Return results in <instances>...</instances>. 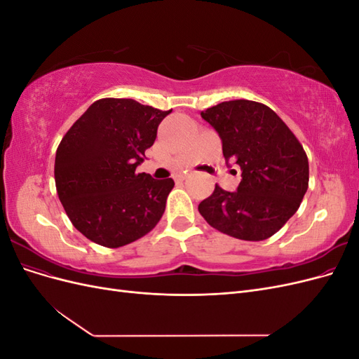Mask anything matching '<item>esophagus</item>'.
Listing matches in <instances>:
<instances>
[{"instance_id": "34e87169", "label": "esophagus", "mask_w": 359, "mask_h": 359, "mask_svg": "<svg viewBox=\"0 0 359 359\" xmlns=\"http://www.w3.org/2000/svg\"><path fill=\"white\" fill-rule=\"evenodd\" d=\"M184 180H186V175H184V173H180V175L175 177V181H177V182H182Z\"/></svg>"}]
</instances>
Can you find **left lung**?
Masks as SVG:
<instances>
[{
	"label": "left lung",
	"mask_w": 359,
	"mask_h": 359,
	"mask_svg": "<svg viewBox=\"0 0 359 359\" xmlns=\"http://www.w3.org/2000/svg\"><path fill=\"white\" fill-rule=\"evenodd\" d=\"M201 116L219 133L226 161L241 168L236 191L215 184L199 203L214 229L244 241L278 232L299 208L309 189V158L299 140L273 109L252 100L208 107Z\"/></svg>",
	"instance_id": "1"
}]
</instances>
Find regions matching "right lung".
Instances as JSON below:
<instances>
[{
	"label": "right lung",
	"mask_w": 359,
	"mask_h": 359,
	"mask_svg": "<svg viewBox=\"0 0 359 359\" xmlns=\"http://www.w3.org/2000/svg\"><path fill=\"white\" fill-rule=\"evenodd\" d=\"M170 111L132 99H100L64 135L55 186L70 222L83 236L116 248L153 231L175 186L136 173L158 124Z\"/></svg>",
	"instance_id": "add662e5"
}]
</instances>
